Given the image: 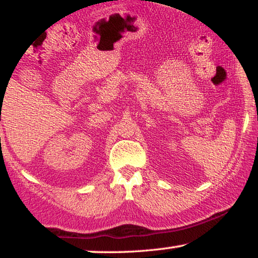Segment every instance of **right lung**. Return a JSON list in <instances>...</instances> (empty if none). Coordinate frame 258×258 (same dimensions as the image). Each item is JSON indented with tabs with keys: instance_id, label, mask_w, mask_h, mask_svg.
<instances>
[{
	"instance_id": "obj_1",
	"label": "right lung",
	"mask_w": 258,
	"mask_h": 258,
	"mask_svg": "<svg viewBox=\"0 0 258 258\" xmlns=\"http://www.w3.org/2000/svg\"><path fill=\"white\" fill-rule=\"evenodd\" d=\"M2 97H3V96H2Z\"/></svg>"
}]
</instances>
